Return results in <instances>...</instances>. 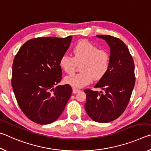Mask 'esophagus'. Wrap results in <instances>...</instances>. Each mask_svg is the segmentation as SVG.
<instances>
[{"mask_svg":"<svg viewBox=\"0 0 151 151\" xmlns=\"http://www.w3.org/2000/svg\"><path fill=\"white\" fill-rule=\"evenodd\" d=\"M78 92H80V91L77 90V89H75V88H73V94H76V93H78Z\"/></svg>","mask_w":151,"mask_h":151,"instance_id":"34e87169","label":"esophagus"}]
</instances>
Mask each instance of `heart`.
<instances>
[{
  "instance_id": "b5f03b06",
  "label": "heart",
  "mask_w": 151,
  "mask_h": 151,
  "mask_svg": "<svg viewBox=\"0 0 151 151\" xmlns=\"http://www.w3.org/2000/svg\"><path fill=\"white\" fill-rule=\"evenodd\" d=\"M73 57L64 55L59 66L66 73H72L76 65H81V73L66 76L65 83L74 88H81L90 84L93 78L101 80L107 73L110 65V55L106 50L99 49L87 40H81L73 48Z\"/></svg>"
}]
</instances>
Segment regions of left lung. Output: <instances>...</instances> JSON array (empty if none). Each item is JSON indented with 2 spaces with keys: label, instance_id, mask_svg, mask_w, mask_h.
Here are the masks:
<instances>
[{
  "label": "left lung",
  "instance_id": "1",
  "mask_svg": "<svg viewBox=\"0 0 151 151\" xmlns=\"http://www.w3.org/2000/svg\"><path fill=\"white\" fill-rule=\"evenodd\" d=\"M105 40L110 47V65L107 73L94 88L101 91L86 89L85 109L94 121L106 123L121 115L126 109L133 90L134 65L126 45L118 38L110 35H96Z\"/></svg>",
  "mask_w": 151,
  "mask_h": 151
}]
</instances>
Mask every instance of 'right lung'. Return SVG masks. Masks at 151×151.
Wrapping results in <instances>:
<instances>
[{
  "label": "right lung",
  "mask_w": 151,
  "mask_h": 151,
  "mask_svg": "<svg viewBox=\"0 0 151 151\" xmlns=\"http://www.w3.org/2000/svg\"><path fill=\"white\" fill-rule=\"evenodd\" d=\"M72 38L30 39L14 58L11 84L15 97L23 113L36 123L57 121L72 94L67 84L54 88L62 78L60 58L69 48Z\"/></svg>",
  "instance_id": "add662e5"
}]
</instances>
